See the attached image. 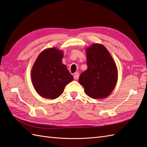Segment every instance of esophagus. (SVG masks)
Returning a JSON list of instances; mask_svg holds the SVG:
<instances>
[{"mask_svg":"<svg viewBox=\"0 0 147 147\" xmlns=\"http://www.w3.org/2000/svg\"><path fill=\"white\" fill-rule=\"evenodd\" d=\"M79 75H80V74H79V73H78V72L75 73L74 74V80H78V78H79Z\"/></svg>","mask_w":147,"mask_h":147,"instance_id":"1","label":"esophagus"}]
</instances>
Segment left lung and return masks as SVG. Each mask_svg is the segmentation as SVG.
Instances as JSON below:
<instances>
[{
	"mask_svg": "<svg viewBox=\"0 0 147 147\" xmlns=\"http://www.w3.org/2000/svg\"><path fill=\"white\" fill-rule=\"evenodd\" d=\"M88 69L80 74V83L85 93L93 99L110 95L117 84L118 71L115 61L107 48L93 44L86 49Z\"/></svg>",
	"mask_w": 147,
	"mask_h": 147,
	"instance_id": "left-lung-1",
	"label": "left lung"
}]
</instances>
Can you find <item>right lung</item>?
<instances>
[{"label":"right lung","mask_w":147,"mask_h":147,"mask_svg":"<svg viewBox=\"0 0 147 147\" xmlns=\"http://www.w3.org/2000/svg\"><path fill=\"white\" fill-rule=\"evenodd\" d=\"M63 51L52 47L39 54L32 66L33 86L40 96L53 100L63 93L73 76L63 64Z\"/></svg>","instance_id":"add662e5"}]
</instances>
